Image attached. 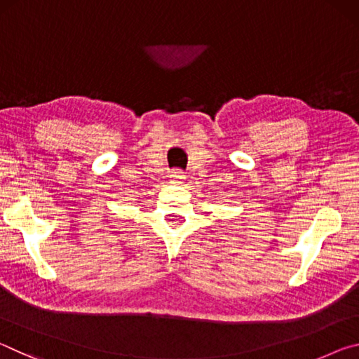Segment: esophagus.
<instances>
[{
	"label": "esophagus",
	"mask_w": 359,
	"mask_h": 359,
	"mask_svg": "<svg viewBox=\"0 0 359 359\" xmlns=\"http://www.w3.org/2000/svg\"><path fill=\"white\" fill-rule=\"evenodd\" d=\"M171 179H172V182L182 184V182H184V179H185V172L180 171V169H174L172 174H171Z\"/></svg>",
	"instance_id": "esophagus-1"
}]
</instances>
